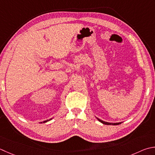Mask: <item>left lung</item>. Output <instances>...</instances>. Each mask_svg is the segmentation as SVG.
<instances>
[{"label": "left lung", "instance_id": "1", "mask_svg": "<svg viewBox=\"0 0 155 155\" xmlns=\"http://www.w3.org/2000/svg\"><path fill=\"white\" fill-rule=\"evenodd\" d=\"M97 119L100 122H101L102 124H105V125H118V124H120L122 122H117V123H110V122H104V121H103L99 119V118L97 117Z\"/></svg>", "mask_w": 155, "mask_h": 155}]
</instances>
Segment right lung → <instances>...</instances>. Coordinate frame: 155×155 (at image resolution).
<instances>
[{
	"mask_svg": "<svg viewBox=\"0 0 155 155\" xmlns=\"http://www.w3.org/2000/svg\"><path fill=\"white\" fill-rule=\"evenodd\" d=\"M52 120V118H51V119H50V120H45V121H44V122H40V123H45V122H48V121H50V120Z\"/></svg>",
	"mask_w": 155,
	"mask_h": 155,
	"instance_id": "1",
	"label": "right lung"
}]
</instances>
